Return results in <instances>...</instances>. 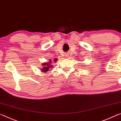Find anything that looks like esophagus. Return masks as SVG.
Instances as JSON below:
<instances>
[{"label":"esophagus","mask_w":121,"mask_h":121,"mask_svg":"<svg viewBox=\"0 0 121 121\" xmlns=\"http://www.w3.org/2000/svg\"><path fill=\"white\" fill-rule=\"evenodd\" d=\"M65 56H66V57H68L69 54H68V53H66V54H65Z\"/></svg>","instance_id":"esophagus-1"}]
</instances>
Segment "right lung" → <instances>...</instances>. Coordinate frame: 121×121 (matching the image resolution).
<instances>
[{
  "mask_svg": "<svg viewBox=\"0 0 121 121\" xmlns=\"http://www.w3.org/2000/svg\"><path fill=\"white\" fill-rule=\"evenodd\" d=\"M57 60L56 59H54V62H56ZM52 62V61H50V63H44V64H42V65L44 66V67L43 68V69L42 70V71H43V72H47L48 70L49 69V68H51V67H52V65H51L50 63H51V62Z\"/></svg>",
  "mask_w": 121,
  "mask_h": 121,
  "instance_id": "right-lung-1",
  "label": "right lung"
}]
</instances>
